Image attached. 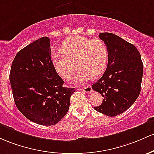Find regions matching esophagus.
Segmentation results:
<instances>
[{"label": "esophagus", "mask_w": 154, "mask_h": 154, "mask_svg": "<svg viewBox=\"0 0 154 154\" xmlns=\"http://www.w3.org/2000/svg\"><path fill=\"white\" fill-rule=\"evenodd\" d=\"M80 89V90H83L86 93H91V91H92V89H91V86H86L84 88H81V89Z\"/></svg>", "instance_id": "esophagus-1"}]
</instances>
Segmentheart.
Returning <instances> with one entry per match:
<instances>
[{
    "label": "heart",
    "mask_w": 154,
    "mask_h": 154,
    "mask_svg": "<svg viewBox=\"0 0 154 154\" xmlns=\"http://www.w3.org/2000/svg\"><path fill=\"white\" fill-rule=\"evenodd\" d=\"M64 54H53L51 63L57 73L65 80H70L80 69L73 84H81L91 77L99 78L104 73L108 65V51L106 45L99 39L84 36L69 38L62 44Z\"/></svg>",
    "instance_id": "1"
}]
</instances>
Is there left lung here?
<instances>
[{
    "instance_id": "1",
    "label": "left lung",
    "mask_w": 154,
    "mask_h": 154,
    "mask_svg": "<svg viewBox=\"0 0 154 154\" xmlns=\"http://www.w3.org/2000/svg\"><path fill=\"white\" fill-rule=\"evenodd\" d=\"M99 38L108 48V61L103 75L92 85L93 90L103 97L102 104L94 109L108 116H116L129 109L137 99L143 64L133 44L110 32H102Z\"/></svg>"
}]
</instances>
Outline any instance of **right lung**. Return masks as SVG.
<instances>
[{
  "mask_svg": "<svg viewBox=\"0 0 154 154\" xmlns=\"http://www.w3.org/2000/svg\"><path fill=\"white\" fill-rule=\"evenodd\" d=\"M9 80L17 108L31 122L54 125L68 113L75 89L63 86L53 68L49 38L36 40L17 53Z\"/></svg>",
  "mask_w": 154,
  "mask_h": 154,
  "instance_id": "obj_1",
  "label": "right lung"
}]
</instances>
